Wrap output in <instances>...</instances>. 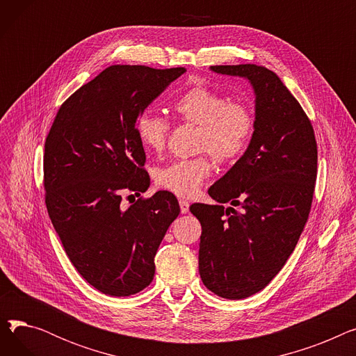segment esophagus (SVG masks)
I'll return each mask as SVG.
<instances>
[{"mask_svg": "<svg viewBox=\"0 0 356 356\" xmlns=\"http://www.w3.org/2000/svg\"><path fill=\"white\" fill-rule=\"evenodd\" d=\"M179 204H180V212L181 213H188L189 212V202L186 199H180L179 200Z\"/></svg>", "mask_w": 356, "mask_h": 356, "instance_id": "1", "label": "esophagus"}]
</instances>
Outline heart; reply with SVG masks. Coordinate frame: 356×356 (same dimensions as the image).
Instances as JSON below:
<instances>
[{
  "label": "heart",
  "mask_w": 356,
  "mask_h": 356,
  "mask_svg": "<svg viewBox=\"0 0 356 356\" xmlns=\"http://www.w3.org/2000/svg\"><path fill=\"white\" fill-rule=\"evenodd\" d=\"M180 121L199 127L196 148L209 152L216 160L228 163L245 153L255 129L251 109L208 86L196 85L186 89L173 104ZM170 122L152 111H144L136 120V136L145 152L160 153L164 149ZM212 173L208 154L176 160L154 170L159 188L177 196L195 195Z\"/></svg>",
  "instance_id": "obj_1"
}]
</instances>
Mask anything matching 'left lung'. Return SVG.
Segmentation results:
<instances>
[{"mask_svg":"<svg viewBox=\"0 0 356 356\" xmlns=\"http://www.w3.org/2000/svg\"><path fill=\"white\" fill-rule=\"evenodd\" d=\"M211 70L247 79L255 95L248 148L209 189L218 203L191 207L202 225L203 284L239 300L263 290L294 251L312 208L317 145L306 112L273 70L257 65ZM222 202L232 207L223 209Z\"/></svg>","mask_w":356,"mask_h":356,"instance_id":"1","label":"left lung"}]
</instances>
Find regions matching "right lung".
Wrapping results in <instances>:
<instances>
[{"label": "right lung", "mask_w": 356, "mask_h": 356, "mask_svg": "<svg viewBox=\"0 0 356 356\" xmlns=\"http://www.w3.org/2000/svg\"><path fill=\"white\" fill-rule=\"evenodd\" d=\"M186 72L114 65L70 95L44 144L46 207L73 267L104 294L125 297L154 278V257L179 216L160 191L124 208L122 192L149 186L136 120Z\"/></svg>", "instance_id": "add662e5"}]
</instances>
